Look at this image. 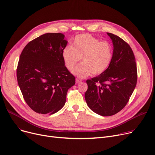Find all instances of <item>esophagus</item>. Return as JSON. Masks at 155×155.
Here are the masks:
<instances>
[{
	"mask_svg": "<svg viewBox=\"0 0 155 155\" xmlns=\"http://www.w3.org/2000/svg\"><path fill=\"white\" fill-rule=\"evenodd\" d=\"M82 82V80H81V79H80V78H77L76 79V83L77 84H79V83Z\"/></svg>",
	"mask_w": 155,
	"mask_h": 155,
	"instance_id": "obj_1",
	"label": "esophagus"
}]
</instances>
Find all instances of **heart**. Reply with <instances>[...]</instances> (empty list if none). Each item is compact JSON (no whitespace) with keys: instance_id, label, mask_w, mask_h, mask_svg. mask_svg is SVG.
I'll return each instance as SVG.
<instances>
[{"instance_id":"1","label":"heart","mask_w":155,"mask_h":155,"mask_svg":"<svg viewBox=\"0 0 155 155\" xmlns=\"http://www.w3.org/2000/svg\"><path fill=\"white\" fill-rule=\"evenodd\" d=\"M84 63L78 65L73 73L84 78L92 73L99 75L106 70L112 58V47L107 41H100L89 34L75 37L73 46L68 45L62 51L65 67L72 70L81 60Z\"/></svg>"}]
</instances>
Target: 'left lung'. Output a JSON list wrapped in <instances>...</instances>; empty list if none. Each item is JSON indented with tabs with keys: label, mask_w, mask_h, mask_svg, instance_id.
<instances>
[{
	"label": "left lung",
	"mask_w": 155,
	"mask_h": 155,
	"mask_svg": "<svg viewBox=\"0 0 155 155\" xmlns=\"http://www.w3.org/2000/svg\"><path fill=\"white\" fill-rule=\"evenodd\" d=\"M114 46L109 67L87 80L85 99L88 107L102 116L114 115L128 102L137 83V67L131 48L119 36L107 32Z\"/></svg>",
	"instance_id": "8db88e82"
}]
</instances>
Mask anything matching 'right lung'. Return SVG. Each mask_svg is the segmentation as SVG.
Listing matches in <instances>:
<instances>
[{"mask_svg": "<svg viewBox=\"0 0 155 155\" xmlns=\"http://www.w3.org/2000/svg\"><path fill=\"white\" fill-rule=\"evenodd\" d=\"M62 33H46L24 47L17 67L24 99L35 112L53 114L66 102L75 78L64 66L62 51L68 41Z\"/></svg>", "mask_w": 155, "mask_h": 155, "instance_id": "1", "label": "right lung"}]
</instances>
